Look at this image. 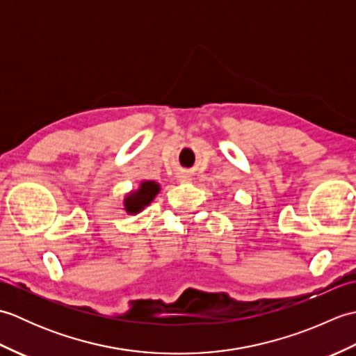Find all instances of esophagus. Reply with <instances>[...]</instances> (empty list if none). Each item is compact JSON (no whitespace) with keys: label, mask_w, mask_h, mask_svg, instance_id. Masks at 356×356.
<instances>
[{"label":"esophagus","mask_w":356,"mask_h":356,"mask_svg":"<svg viewBox=\"0 0 356 356\" xmlns=\"http://www.w3.org/2000/svg\"><path fill=\"white\" fill-rule=\"evenodd\" d=\"M182 177H185V176H182Z\"/></svg>","instance_id":"34e87169"}]
</instances>
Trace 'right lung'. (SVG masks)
<instances>
[{"instance_id": "right-lung-1", "label": "right lung", "mask_w": 356, "mask_h": 356, "mask_svg": "<svg viewBox=\"0 0 356 356\" xmlns=\"http://www.w3.org/2000/svg\"><path fill=\"white\" fill-rule=\"evenodd\" d=\"M159 185L156 182H143L140 188L136 193L130 194L125 199V209L127 213L136 214L149 205V202L156 197V194L159 193Z\"/></svg>"}]
</instances>
